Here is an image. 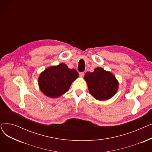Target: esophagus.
<instances>
[{"label": "esophagus", "mask_w": 152, "mask_h": 152, "mask_svg": "<svg viewBox=\"0 0 152 152\" xmlns=\"http://www.w3.org/2000/svg\"><path fill=\"white\" fill-rule=\"evenodd\" d=\"M79 76H80V77H83L84 76V72H80V73H79Z\"/></svg>", "instance_id": "esophagus-1"}]
</instances>
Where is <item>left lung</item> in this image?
<instances>
[{
  "label": "left lung",
  "instance_id": "left-lung-1",
  "mask_svg": "<svg viewBox=\"0 0 152 152\" xmlns=\"http://www.w3.org/2000/svg\"><path fill=\"white\" fill-rule=\"evenodd\" d=\"M90 94L99 100H107L116 94L118 83L110 72L102 68H95L92 73L87 72L84 76Z\"/></svg>",
  "mask_w": 152,
  "mask_h": 152
}]
</instances>
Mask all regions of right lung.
Masks as SVG:
<instances>
[{
	"instance_id": "1",
	"label": "right lung",
	"mask_w": 152,
	"mask_h": 152,
	"mask_svg": "<svg viewBox=\"0 0 152 152\" xmlns=\"http://www.w3.org/2000/svg\"><path fill=\"white\" fill-rule=\"evenodd\" d=\"M79 75L75 69H69L65 63L45 69L39 77L41 91L47 96L55 98L66 92Z\"/></svg>"
}]
</instances>
